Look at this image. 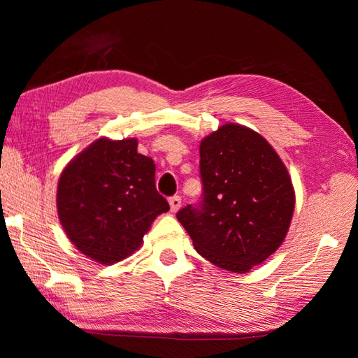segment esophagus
<instances>
[{"mask_svg":"<svg viewBox=\"0 0 358 358\" xmlns=\"http://www.w3.org/2000/svg\"><path fill=\"white\" fill-rule=\"evenodd\" d=\"M169 204H171V210L177 212L181 208V196L180 195H173L169 199Z\"/></svg>","mask_w":358,"mask_h":358,"instance_id":"esophagus-1","label":"esophagus"}]
</instances>
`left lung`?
<instances>
[{"label": "left lung", "instance_id": "left-lung-1", "mask_svg": "<svg viewBox=\"0 0 358 358\" xmlns=\"http://www.w3.org/2000/svg\"><path fill=\"white\" fill-rule=\"evenodd\" d=\"M201 201L180 209L201 257L245 273L272 255L291 224L295 192L277 152L252 129L227 123L200 144Z\"/></svg>", "mask_w": 358, "mask_h": 358}]
</instances>
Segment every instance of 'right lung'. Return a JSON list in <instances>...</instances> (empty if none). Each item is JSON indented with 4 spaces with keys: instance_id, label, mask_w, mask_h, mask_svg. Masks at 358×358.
Wrapping results in <instances>:
<instances>
[{
    "instance_id": "right-lung-1",
    "label": "right lung",
    "mask_w": 358,
    "mask_h": 358,
    "mask_svg": "<svg viewBox=\"0 0 358 358\" xmlns=\"http://www.w3.org/2000/svg\"><path fill=\"white\" fill-rule=\"evenodd\" d=\"M138 141L100 138L64 167L58 181L59 222L75 248L100 264L134 254L152 222L169 210L155 187L154 159Z\"/></svg>"
}]
</instances>
